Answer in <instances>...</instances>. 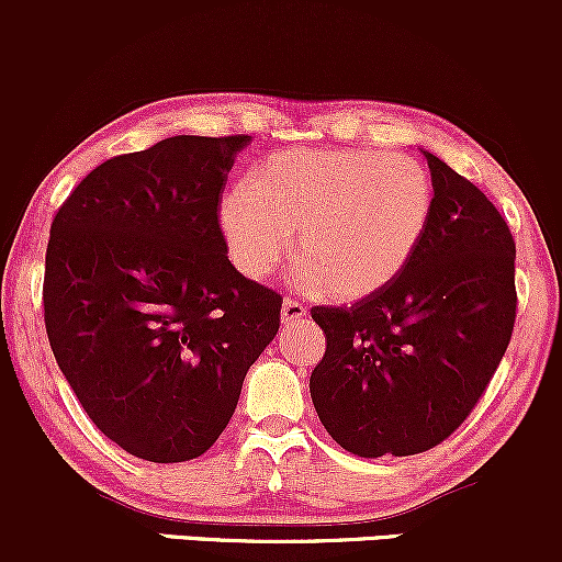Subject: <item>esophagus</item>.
Segmentation results:
<instances>
[{
	"label": "esophagus",
	"instance_id": "1",
	"mask_svg": "<svg viewBox=\"0 0 562 562\" xmlns=\"http://www.w3.org/2000/svg\"><path fill=\"white\" fill-rule=\"evenodd\" d=\"M280 317H282V325H288V327L299 325V322L306 319V306H303V303H299V301H293V299H285V303H282Z\"/></svg>",
	"mask_w": 562,
	"mask_h": 562
}]
</instances>
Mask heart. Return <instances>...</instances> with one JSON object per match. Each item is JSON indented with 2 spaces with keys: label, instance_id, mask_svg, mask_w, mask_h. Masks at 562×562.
<instances>
[{
  "label": "heart",
  "instance_id": "b5f03b06",
  "mask_svg": "<svg viewBox=\"0 0 562 562\" xmlns=\"http://www.w3.org/2000/svg\"><path fill=\"white\" fill-rule=\"evenodd\" d=\"M434 182L420 160L378 150H290L263 160L218 205L229 261L263 280L293 250L299 282L335 301L385 288L420 248Z\"/></svg>",
  "mask_w": 562,
  "mask_h": 562
}]
</instances>
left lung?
Segmentation results:
<instances>
[{
	"label": "left lung",
	"instance_id": "8db88e82",
	"mask_svg": "<svg viewBox=\"0 0 562 562\" xmlns=\"http://www.w3.org/2000/svg\"><path fill=\"white\" fill-rule=\"evenodd\" d=\"M434 214L420 248L351 308L314 306L327 348L308 391L357 457H409L465 423L515 325V240L473 182L423 150Z\"/></svg>",
	"mask_w": 562,
	"mask_h": 562
}]
</instances>
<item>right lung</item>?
Wrapping results in <instances>:
<instances>
[{
    "instance_id": "obj_1",
    "label": "right lung",
    "mask_w": 562,
    "mask_h": 562,
    "mask_svg": "<svg viewBox=\"0 0 562 562\" xmlns=\"http://www.w3.org/2000/svg\"><path fill=\"white\" fill-rule=\"evenodd\" d=\"M250 137L160 139L100 164L55 214L44 325L57 367L111 441L195 460L227 428L282 299L227 259L218 203Z\"/></svg>"
}]
</instances>
